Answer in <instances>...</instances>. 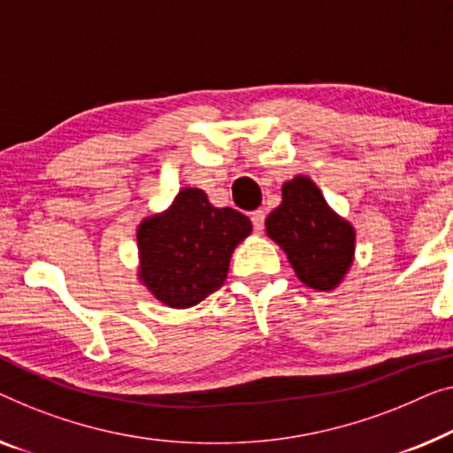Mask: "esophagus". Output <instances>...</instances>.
I'll use <instances>...</instances> for the list:
<instances>
[{
  "label": "esophagus",
  "mask_w": 453,
  "mask_h": 453,
  "mask_svg": "<svg viewBox=\"0 0 453 453\" xmlns=\"http://www.w3.org/2000/svg\"><path fill=\"white\" fill-rule=\"evenodd\" d=\"M265 218L266 213L262 211V209H258V211H254L252 215H250V219H252V226H254V232L260 234L262 229H265Z\"/></svg>",
  "instance_id": "obj_1"
}]
</instances>
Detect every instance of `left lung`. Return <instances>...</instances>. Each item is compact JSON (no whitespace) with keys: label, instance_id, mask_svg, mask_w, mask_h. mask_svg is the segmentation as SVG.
I'll return each mask as SVG.
<instances>
[{"label":"left lung","instance_id":"1","mask_svg":"<svg viewBox=\"0 0 453 453\" xmlns=\"http://www.w3.org/2000/svg\"><path fill=\"white\" fill-rule=\"evenodd\" d=\"M266 234L287 254L296 279L315 291H334L354 265L356 229L337 215L313 179L296 174L266 218Z\"/></svg>","mask_w":453,"mask_h":453}]
</instances>
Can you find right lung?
<instances>
[{
    "label": "right lung",
    "mask_w": 453,
    "mask_h": 453,
    "mask_svg": "<svg viewBox=\"0 0 453 453\" xmlns=\"http://www.w3.org/2000/svg\"><path fill=\"white\" fill-rule=\"evenodd\" d=\"M250 232L244 213L213 207L203 188L183 187L165 211L136 227L138 280L162 305H197L224 285L229 258Z\"/></svg>",
    "instance_id": "obj_1"
}]
</instances>
